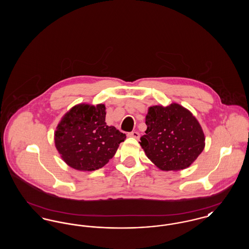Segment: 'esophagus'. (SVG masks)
<instances>
[{"instance_id":"obj_1","label":"esophagus","mask_w":249,"mask_h":249,"mask_svg":"<svg viewBox=\"0 0 249 249\" xmlns=\"http://www.w3.org/2000/svg\"><path fill=\"white\" fill-rule=\"evenodd\" d=\"M127 135H128V137H132V138H135V139L140 138V134H139L138 131H131V132H129Z\"/></svg>"}]
</instances>
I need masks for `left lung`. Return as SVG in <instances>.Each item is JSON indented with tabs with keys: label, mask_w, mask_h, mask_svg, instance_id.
<instances>
[{
	"label": "left lung",
	"mask_w": 249,
	"mask_h": 249,
	"mask_svg": "<svg viewBox=\"0 0 249 249\" xmlns=\"http://www.w3.org/2000/svg\"><path fill=\"white\" fill-rule=\"evenodd\" d=\"M145 124V134L139 142L146 157L161 171L187 169L205 146L199 121L177 103L148 107Z\"/></svg>",
	"instance_id": "8db88e82"
}]
</instances>
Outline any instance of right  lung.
Segmentation results:
<instances>
[{"mask_svg": "<svg viewBox=\"0 0 249 249\" xmlns=\"http://www.w3.org/2000/svg\"><path fill=\"white\" fill-rule=\"evenodd\" d=\"M106 106L79 104L61 118L54 142L62 160L77 171L91 172L107 164L126 134L107 126Z\"/></svg>", "mask_w": 249, "mask_h": 249, "instance_id": "right-lung-1", "label": "right lung"}]
</instances>
